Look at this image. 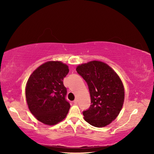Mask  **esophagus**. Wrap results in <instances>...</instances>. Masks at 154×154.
Listing matches in <instances>:
<instances>
[{
  "label": "esophagus",
  "instance_id": "esophagus-1",
  "mask_svg": "<svg viewBox=\"0 0 154 154\" xmlns=\"http://www.w3.org/2000/svg\"><path fill=\"white\" fill-rule=\"evenodd\" d=\"M73 103H74V104H77V103H78V100H77V99L74 100L73 101Z\"/></svg>",
  "mask_w": 154,
  "mask_h": 154
}]
</instances>
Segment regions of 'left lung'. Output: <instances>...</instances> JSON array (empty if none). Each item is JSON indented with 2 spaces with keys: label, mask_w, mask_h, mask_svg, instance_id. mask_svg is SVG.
<instances>
[{
  "label": "left lung",
  "mask_w": 154,
  "mask_h": 154,
  "mask_svg": "<svg viewBox=\"0 0 154 154\" xmlns=\"http://www.w3.org/2000/svg\"><path fill=\"white\" fill-rule=\"evenodd\" d=\"M77 72L87 82L91 105L83 112L84 119L96 127H103L119 114L124 102L125 91L122 80L108 65L92 61L78 66Z\"/></svg>",
  "instance_id": "8db88e82"
}]
</instances>
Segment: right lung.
<instances>
[{"label": "right lung", "instance_id": "1", "mask_svg": "<svg viewBox=\"0 0 154 154\" xmlns=\"http://www.w3.org/2000/svg\"><path fill=\"white\" fill-rule=\"evenodd\" d=\"M66 64L50 61L41 65L27 80L26 97L32 114L40 122L54 125L68 113L70 103L66 99L67 88L63 80L69 70Z\"/></svg>", "mask_w": 154, "mask_h": 154}]
</instances>
